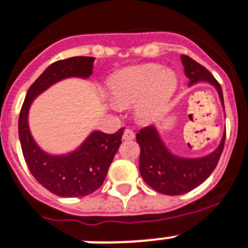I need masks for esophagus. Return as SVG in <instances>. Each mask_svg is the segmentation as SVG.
I'll return each instance as SVG.
<instances>
[{"label":"esophagus","mask_w":248,"mask_h":248,"mask_svg":"<svg viewBox=\"0 0 248 248\" xmlns=\"http://www.w3.org/2000/svg\"><path fill=\"white\" fill-rule=\"evenodd\" d=\"M122 139H124V140H134V139H135V134H134V132H132V131L128 130V128H127V130L124 131Z\"/></svg>","instance_id":"1"}]
</instances>
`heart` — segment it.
I'll list each match as a JSON object with an SVG mask.
<instances>
[{"label":"heart","mask_w":248,"mask_h":248,"mask_svg":"<svg viewBox=\"0 0 248 248\" xmlns=\"http://www.w3.org/2000/svg\"><path fill=\"white\" fill-rule=\"evenodd\" d=\"M177 86L174 72L159 65H146L124 70L110 78L108 92L114 104H136L139 117L154 120L168 108Z\"/></svg>","instance_id":"1"}]
</instances>
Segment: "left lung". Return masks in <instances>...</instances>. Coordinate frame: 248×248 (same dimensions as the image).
I'll return each mask as SVG.
<instances>
[{"label":"left lung","mask_w":248,"mask_h":248,"mask_svg":"<svg viewBox=\"0 0 248 248\" xmlns=\"http://www.w3.org/2000/svg\"><path fill=\"white\" fill-rule=\"evenodd\" d=\"M185 74L192 86L205 81L214 86L219 94L224 109L222 88L210 72L188 56H181ZM225 131L220 144L214 152L199 158H186L173 154L160 138L158 127L149 126L136 134V141L140 146L139 170L142 180L155 191L164 195H182L194 190L204 182L215 170L224 148Z\"/></svg>","instance_id":"1"}]
</instances>
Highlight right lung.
I'll list each match as a JSON object with an SVG mask.
<instances>
[{
  "label": "right lung",
  "mask_w": 248,
  "mask_h": 248,
  "mask_svg": "<svg viewBox=\"0 0 248 248\" xmlns=\"http://www.w3.org/2000/svg\"><path fill=\"white\" fill-rule=\"evenodd\" d=\"M94 60V57H71L48 66L29 88L20 112L19 139L28 168L42 186L57 196H86L102 186L120 148L124 128L110 135L92 131L71 152L51 154L40 148L31 135L30 107L42 93L65 78H89Z\"/></svg>",
  "instance_id": "right-lung-1"
}]
</instances>
